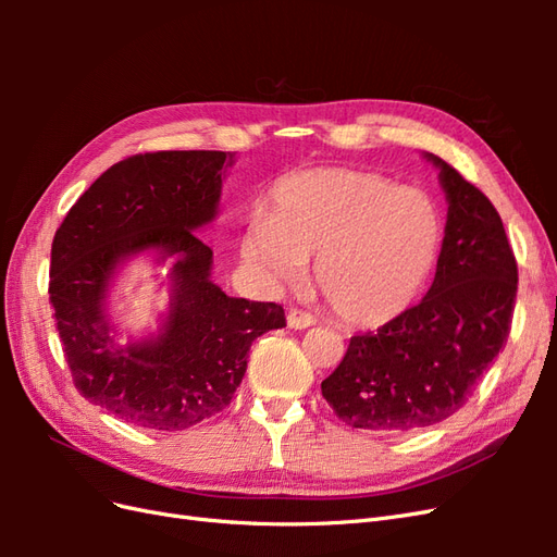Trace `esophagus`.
Returning <instances> with one entry per match:
<instances>
[{
	"mask_svg": "<svg viewBox=\"0 0 557 557\" xmlns=\"http://www.w3.org/2000/svg\"><path fill=\"white\" fill-rule=\"evenodd\" d=\"M311 325H315V318L311 313L301 311V309H290L288 311V327H293V330H307Z\"/></svg>",
	"mask_w": 557,
	"mask_h": 557,
	"instance_id": "1",
	"label": "esophagus"
}]
</instances>
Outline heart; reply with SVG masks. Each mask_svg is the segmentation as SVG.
I'll list each match as a JSON object with an SVG mask.
<instances>
[{
    "label": "heart",
    "instance_id": "heart-1",
    "mask_svg": "<svg viewBox=\"0 0 557 557\" xmlns=\"http://www.w3.org/2000/svg\"><path fill=\"white\" fill-rule=\"evenodd\" d=\"M444 221L418 188H397L379 174L313 166L281 176L267 215L242 234V260L269 285L313 276L346 323L383 325L407 311L440 260Z\"/></svg>",
    "mask_w": 557,
    "mask_h": 557
}]
</instances>
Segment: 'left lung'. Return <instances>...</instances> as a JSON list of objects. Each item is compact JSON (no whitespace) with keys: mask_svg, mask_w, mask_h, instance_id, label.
<instances>
[{"mask_svg":"<svg viewBox=\"0 0 557 557\" xmlns=\"http://www.w3.org/2000/svg\"><path fill=\"white\" fill-rule=\"evenodd\" d=\"M425 158L448 201L436 274L420 305L350 336L342 364L320 383L350 428L401 434L442 423L465 407L511 330L518 267L502 218L448 162Z\"/></svg>","mask_w":557,"mask_h":557,"instance_id":"obj_1","label":"left lung"}]
</instances>
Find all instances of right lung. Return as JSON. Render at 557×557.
<instances>
[{"label": "right lung", "mask_w": 557, "mask_h": 557, "mask_svg": "<svg viewBox=\"0 0 557 557\" xmlns=\"http://www.w3.org/2000/svg\"><path fill=\"white\" fill-rule=\"evenodd\" d=\"M237 153L160 150L113 164L78 197L50 248V305L78 393L125 423L185 430L223 411L250 344L285 327L274 301L230 297L211 281L213 223ZM171 264V309L158 333L116 342L108 295L125 261Z\"/></svg>", "instance_id": "obj_1"}]
</instances>
